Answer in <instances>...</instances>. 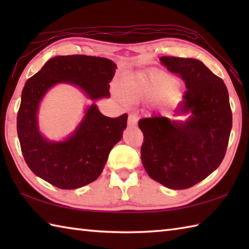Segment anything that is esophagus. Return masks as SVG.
Masks as SVG:
<instances>
[{"mask_svg": "<svg viewBox=\"0 0 249 249\" xmlns=\"http://www.w3.org/2000/svg\"><path fill=\"white\" fill-rule=\"evenodd\" d=\"M128 125L129 126L137 125V118H136L135 114H129V116H128Z\"/></svg>", "mask_w": 249, "mask_h": 249, "instance_id": "esophagus-1", "label": "esophagus"}]
</instances>
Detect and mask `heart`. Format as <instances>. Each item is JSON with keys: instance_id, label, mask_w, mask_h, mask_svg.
I'll list each match as a JSON object with an SVG mask.
<instances>
[{"instance_id": "1", "label": "heart", "mask_w": 249, "mask_h": 249, "mask_svg": "<svg viewBox=\"0 0 249 249\" xmlns=\"http://www.w3.org/2000/svg\"><path fill=\"white\" fill-rule=\"evenodd\" d=\"M177 86V81L167 73L154 71L126 77L121 83L122 96L129 103L139 102L153 95L168 92Z\"/></svg>"}]
</instances>
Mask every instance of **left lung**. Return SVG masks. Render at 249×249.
<instances>
[{"mask_svg":"<svg viewBox=\"0 0 249 249\" xmlns=\"http://www.w3.org/2000/svg\"><path fill=\"white\" fill-rule=\"evenodd\" d=\"M160 62L185 82L187 89L176 112L190 116L185 122L160 115L141 119V160L154 181L186 189L208 178L224 160L232 127L229 94L223 79L199 60L161 56Z\"/></svg>","mask_w":249,"mask_h":249,"instance_id":"8db88e82","label":"left lung"}]
</instances>
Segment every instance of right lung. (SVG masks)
<instances>
[{
    "mask_svg": "<svg viewBox=\"0 0 249 249\" xmlns=\"http://www.w3.org/2000/svg\"><path fill=\"white\" fill-rule=\"evenodd\" d=\"M116 64L105 57L81 54L50 59L22 89L17 133L26 165L34 174L55 187L75 189L94 182L103 172L111 149L121 140L127 113L108 118L93 104L76 130L65 141L44 138L38 129L40 100L54 84L70 83L96 100L110 97V82Z\"/></svg>",
    "mask_w": 249,
    "mask_h": 249,
    "instance_id": "right-lung-1",
    "label": "right lung"
}]
</instances>
